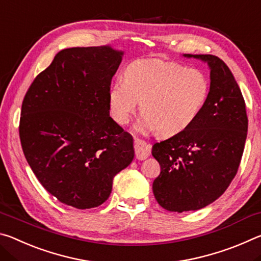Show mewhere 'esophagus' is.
<instances>
[{
	"label": "esophagus",
	"instance_id": "34e87169",
	"mask_svg": "<svg viewBox=\"0 0 261 261\" xmlns=\"http://www.w3.org/2000/svg\"><path fill=\"white\" fill-rule=\"evenodd\" d=\"M135 153L138 160H145L151 153V146L147 143H145L144 140L135 138Z\"/></svg>",
	"mask_w": 261,
	"mask_h": 261
}]
</instances>
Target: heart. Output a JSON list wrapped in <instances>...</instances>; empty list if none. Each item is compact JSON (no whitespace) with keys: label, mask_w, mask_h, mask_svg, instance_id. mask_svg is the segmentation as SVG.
Returning <instances> with one entry per match:
<instances>
[{"label":"heart","mask_w":261,"mask_h":261,"mask_svg":"<svg viewBox=\"0 0 261 261\" xmlns=\"http://www.w3.org/2000/svg\"><path fill=\"white\" fill-rule=\"evenodd\" d=\"M210 94V82L199 69L175 62L138 60L125 69L108 93L109 112L124 125L140 102L139 131L175 135L199 116Z\"/></svg>","instance_id":"1"}]
</instances>
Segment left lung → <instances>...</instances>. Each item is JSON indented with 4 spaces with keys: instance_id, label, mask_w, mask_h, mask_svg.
<instances>
[{
    "instance_id": "obj_1",
    "label": "left lung",
    "mask_w": 261,
    "mask_h": 261,
    "mask_svg": "<svg viewBox=\"0 0 261 261\" xmlns=\"http://www.w3.org/2000/svg\"><path fill=\"white\" fill-rule=\"evenodd\" d=\"M183 56L207 63L211 86L196 121L152 147L161 168L154 197L177 213L204 208L222 196L240 167L247 136L245 102L227 64L214 55Z\"/></svg>"
}]
</instances>
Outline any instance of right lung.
I'll return each mask as SVG.
<instances>
[{
    "label": "right lung",
    "instance_id": "right-lung-1",
    "mask_svg": "<svg viewBox=\"0 0 261 261\" xmlns=\"http://www.w3.org/2000/svg\"><path fill=\"white\" fill-rule=\"evenodd\" d=\"M123 54L110 45L61 50L21 105L19 137L31 169L74 208L103 204L115 176L134 160V138L109 116L110 83Z\"/></svg>",
    "mask_w": 261,
    "mask_h": 261
}]
</instances>
